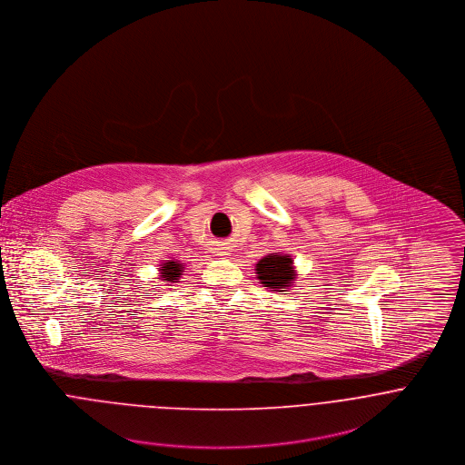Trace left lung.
Returning <instances> with one entry per match:
<instances>
[{"mask_svg": "<svg viewBox=\"0 0 465 465\" xmlns=\"http://www.w3.org/2000/svg\"><path fill=\"white\" fill-rule=\"evenodd\" d=\"M256 273H258V279L262 281V284H265L268 288H273V290L286 288L295 279L293 277L295 272L292 268V258L281 256L277 252L260 260L256 266Z\"/></svg>", "mask_w": 465, "mask_h": 465, "instance_id": "left-lung-1", "label": "left lung"}]
</instances>
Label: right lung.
I'll return each mask as SVG.
<instances>
[{
	"label": "right lung",
	"instance_id": "add662e5",
	"mask_svg": "<svg viewBox=\"0 0 465 465\" xmlns=\"http://www.w3.org/2000/svg\"><path fill=\"white\" fill-rule=\"evenodd\" d=\"M181 263L175 262H166L164 265L161 266V273H163V281L168 282H175L177 277H181Z\"/></svg>",
	"mask_w": 465,
	"mask_h": 465
}]
</instances>
